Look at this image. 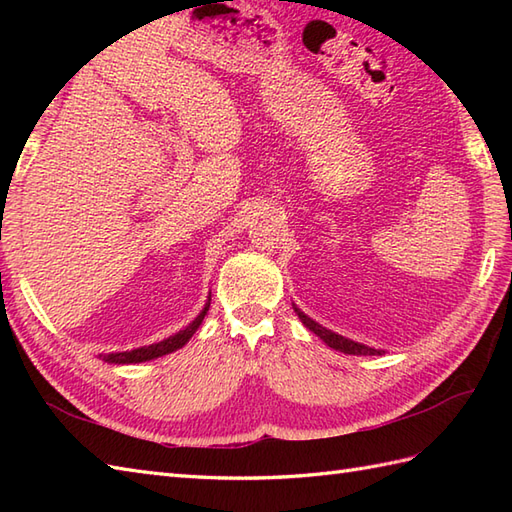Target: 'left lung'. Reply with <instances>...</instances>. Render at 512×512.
Listing matches in <instances>:
<instances>
[{"mask_svg": "<svg viewBox=\"0 0 512 512\" xmlns=\"http://www.w3.org/2000/svg\"><path fill=\"white\" fill-rule=\"evenodd\" d=\"M295 312L299 314V319L303 321V325H306L308 330H312L314 334L321 336V339H323L325 343H328L330 347H334V350L345 352V354H356V356H376V354H380V350H374V347L354 343V341H350V339H345V336H339V334H334V332H330V330H325L323 325H319L317 321H312L310 317H306V314H303V312L297 310V308H295Z\"/></svg>", "mask_w": 512, "mask_h": 512, "instance_id": "left-lung-1", "label": "left lung"}]
</instances>
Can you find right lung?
I'll return each mask as SVG.
<instances>
[{
    "mask_svg": "<svg viewBox=\"0 0 512 512\" xmlns=\"http://www.w3.org/2000/svg\"><path fill=\"white\" fill-rule=\"evenodd\" d=\"M206 310H209V303H206V308L195 317L193 323H189L187 328L180 330L178 334L169 336V339L154 343V345H145V347H138V350L132 352H116V354H101V358L105 363H116V365H129V363H143V361H151V358H158V356H165L180 350V347L187 343L191 336L195 334V330L200 328V323L204 319Z\"/></svg>",
    "mask_w": 512,
    "mask_h": 512,
    "instance_id": "obj_1",
    "label": "right lung"
}]
</instances>
